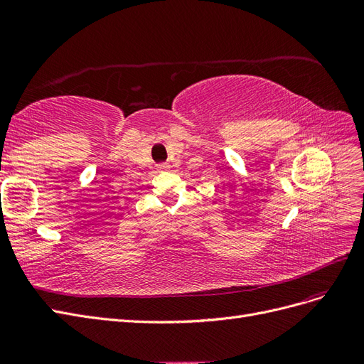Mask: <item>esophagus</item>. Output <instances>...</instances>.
I'll return each instance as SVG.
<instances>
[{
  "instance_id": "obj_1",
  "label": "esophagus",
  "mask_w": 364,
  "mask_h": 364,
  "mask_svg": "<svg viewBox=\"0 0 364 364\" xmlns=\"http://www.w3.org/2000/svg\"><path fill=\"white\" fill-rule=\"evenodd\" d=\"M170 168L168 164H159L158 165V171H167Z\"/></svg>"
}]
</instances>
